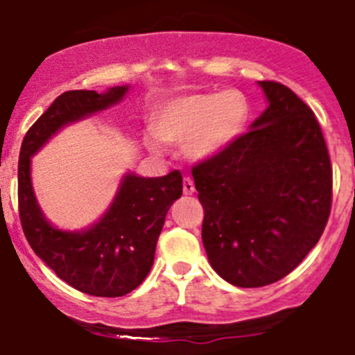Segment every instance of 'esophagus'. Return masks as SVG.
I'll return each instance as SVG.
<instances>
[{
  "label": "esophagus",
  "instance_id": "1",
  "mask_svg": "<svg viewBox=\"0 0 355 355\" xmlns=\"http://www.w3.org/2000/svg\"><path fill=\"white\" fill-rule=\"evenodd\" d=\"M194 191H196L194 180H192V178H189V177H185L184 178V194L185 196H192V194H194Z\"/></svg>",
  "mask_w": 355,
  "mask_h": 355
}]
</instances>
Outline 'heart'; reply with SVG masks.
Masks as SVG:
<instances>
[{"label": "heart", "instance_id": "obj_1", "mask_svg": "<svg viewBox=\"0 0 355 355\" xmlns=\"http://www.w3.org/2000/svg\"><path fill=\"white\" fill-rule=\"evenodd\" d=\"M249 106L244 94L228 89L221 92H191L170 99L157 111L155 135L146 142L159 155L163 142H181L189 159L202 161L223 151L244 128Z\"/></svg>", "mask_w": 355, "mask_h": 355}]
</instances>
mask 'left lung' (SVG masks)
Masks as SVG:
<instances>
[{
  "mask_svg": "<svg viewBox=\"0 0 355 355\" xmlns=\"http://www.w3.org/2000/svg\"><path fill=\"white\" fill-rule=\"evenodd\" d=\"M270 106L249 132L194 164L213 270L242 288L295 270L323 235L333 170L320 121L287 85L259 82Z\"/></svg>",
  "mask_w": 355,
  "mask_h": 355,
  "instance_id": "1",
  "label": "left lung"
}]
</instances>
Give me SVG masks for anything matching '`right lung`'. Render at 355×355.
Segmentation results:
<instances>
[{
	"instance_id": "obj_1",
	"label": "right lung",
	"mask_w": 355,
	"mask_h": 355,
	"mask_svg": "<svg viewBox=\"0 0 355 355\" xmlns=\"http://www.w3.org/2000/svg\"><path fill=\"white\" fill-rule=\"evenodd\" d=\"M127 87L67 91L25 134L19 157V214L32 250L70 287L96 297L127 295L144 282L155 261L168 209L182 196V173L157 178L127 175L110 211L84 232H62L46 221L31 185V156L70 121L120 101Z\"/></svg>"
}]
</instances>
